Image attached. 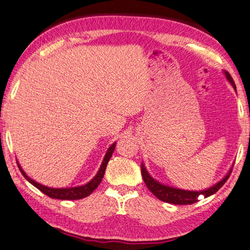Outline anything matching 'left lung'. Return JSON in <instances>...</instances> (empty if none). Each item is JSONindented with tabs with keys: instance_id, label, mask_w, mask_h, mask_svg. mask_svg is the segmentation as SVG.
<instances>
[{
	"instance_id": "8db88e82",
	"label": "left lung",
	"mask_w": 250,
	"mask_h": 250,
	"mask_svg": "<svg viewBox=\"0 0 250 250\" xmlns=\"http://www.w3.org/2000/svg\"><path fill=\"white\" fill-rule=\"evenodd\" d=\"M224 74L226 76V79H228V81L232 84L234 89H236L235 82L233 81L230 74L226 71L224 72ZM232 169H233V166L230 167L229 171L226 174L224 178L221 181H219V183H216L214 186H212V187L208 188L206 190H201V191H189V190L172 188V187H169V186L158 183L157 180H155L153 177L149 176L148 171L146 170V168H145L144 164H141V174H142L144 183L146 185V187L148 188L149 191H151L157 199H160V200L167 203H171V204H192V203H196L199 200V197L200 196H203L204 198L212 196V194H214L216 191H219V189L226 183V180L229 178L230 174H232Z\"/></svg>"
}]
</instances>
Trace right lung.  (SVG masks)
Here are the masks:
<instances>
[{
  "label": "right lung",
  "mask_w": 250,
  "mask_h": 250,
  "mask_svg": "<svg viewBox=\"0 0 250 250\" xmlns=\"http://www.w3.org/2000/svg\"><path fill=\"white\" fill-rule=\"evenodd\" d=\"M115 147H116V142L113 143L109 148H108V151L106 153L105 157H104V161L101 165V168H99L96 176H95L89 183H87L84 186H79V187H73V188H50V187H47V186L40 185L38 183H36L35 180L29 178V177L26 175V172L21 169V167L18 163L17 165L22 176H24L31 185L35 186L36 188L39 189L40 191L46 194V196L52 199H60V200H79V199H83L85 197L89 196V194L98 187V185L102 183L103 177L105 175L107 164L110 160L113 151H115Z\"/></svg>",
  "instance_id": "add662e5"
}]
</instances>
